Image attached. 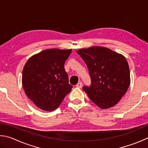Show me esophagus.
Segmentation results:
<instances>
[{
	"mask_svg": "<svg viewBox=\"0 0 148 148\" xmlns=\"http://www.w3.org/2000/svg\"><path fill=\"white\" fill-rule=\"evenodd\" d=\"M82 84L81 82H78V83L76 84V86L77 88H81L82 87Z\"/></svg>",
	"mask_w": 148,
	"mask_h": 148,
	"instance_id": "esophagus-1",
	"label": "esophagus"
}]
</instances>
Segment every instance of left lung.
<instances>
[{
  "instance_id": "obj_1",
  "label": "left lung",
  "mask_w": 148,
  "mask_h": 148,
  "mask_svg": "<svg viewBox=\"0 0 148 148\" xmlns=\"http://www.w3.org/2000/svg\"><path fill=\"white\" fill-rule=\"evenodd\" d=\"M77 53L88 69L91 84L84 86L82 90L90 99L101 108L117 104L130 84L129 67L125 57L101 47L82 49Z\"/></svg>"
}]
</instances>
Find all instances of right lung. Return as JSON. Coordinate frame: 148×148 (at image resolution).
Instances as JSON below:
<instances>
[{
    "label": "right lung",
    "mask_w": 148,
    "mask_h": 148,
    "mask_svg": "<svg viewBox=\"0 0 148 148\" xmlns=\"http://www.w3.org/2000/svg\"><path fill=\"white\" fill-rule=\"evenodd\" d=\"M71 53V49H47L32 56L25 65L23 87L28 97L41 109L55 110L71 90L64 69Z\"/></svg>",
    "instance_id": "add662e5"
}]
</instances>
